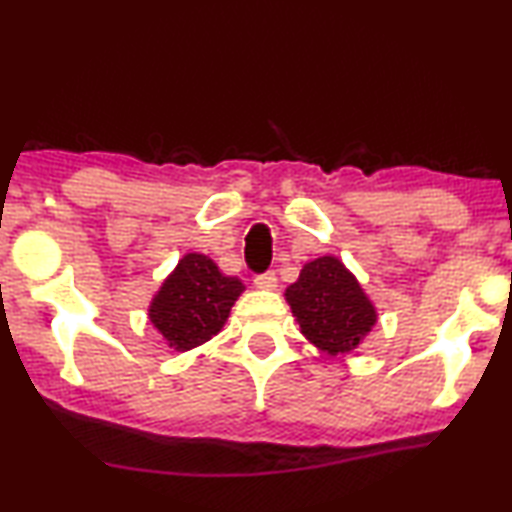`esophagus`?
<instances>
[{"label": "esophagus", "mask_w": 512, "mask_h": 512, "mask_svg": "<svg viewBox=\"0 0 512 512\" xmlns=\"http://www.w3.org/2000/svg\"><path fill=\"white\" fill-rule=\"evenodd\" d=\"M255 287H259V290H276V287H278L276 273H273V271L259 273V276H255Z\"/></svg>", "instance_id": "1"}]
</instances>
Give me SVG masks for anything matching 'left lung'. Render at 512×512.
Returning a JSON list of instances; mask_svg holds the SVG:
<instances>
[{
  "instance_id": "obj_1",
  "label": "left lung",
  "mask_w": 512,
  "mask_h": 512,
  "mask_svg": "<svg viewBox=\"0 0 512 512\" xmlns=\"http://www.w3.org/2000/svg\"><path fill=\"white\" fill-rule=\"evenodd\" d=\"M301 334L327 355H348L376 325L378 313L341 259L325 255L301 269L285 290Z\"/></svg>"
}]
</instances>
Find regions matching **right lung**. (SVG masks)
<instances>
[{
    "label": "right lung",
    "mask_w": 512,
    "mask_h": 512,
    "mask_svg": "<svg viewBox=\"0 0 512 512\" xmlns=\"http://www.w3.org/2000/svg\"><path fill=\"white\" fill-rule=\"evenodd\" d=\"M243 290L241 280L220 273L211 257L187 253L150 301L148 318L169 348L192 350L225 327Z\"/></svg>",
    "instance_id": "1"
}]
</instances>
